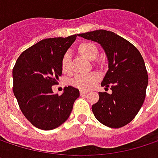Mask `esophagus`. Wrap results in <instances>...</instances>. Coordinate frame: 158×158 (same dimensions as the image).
Wrapping results in <instances>:
<instances>
[{"mask_svg": "<svg viewBox=\"0 0 158 158\" xmlns=\"http://www.w3.org/2000/svg\"><path fill=\"white\" fill-rule=\"evenodd\" d=\"M86 93H88V90H85V89H81V90H80V94H81V95L86 94Z\"/></svg>", "mask_w": 158, "mask_h": 158, "instance_id": "obj_1", "label": "esophagus"}]
</instances>
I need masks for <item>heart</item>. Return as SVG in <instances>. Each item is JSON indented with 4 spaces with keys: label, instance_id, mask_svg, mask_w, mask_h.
<instances>
[{
    "label": "heart",
    "instance_id": "obj_1",
    "mask_svg": "<svg viewBox=\"0 0 158 158\" xmlns=\"http://www.w3.org/2000/svg\"><path fill=\"white\" fill-rule=\"evenodd\" d=\"M79 54L89 60H93L98 56V48L90 42L81 43L78 48ZM71 56L69 52L65 53L61 59V68L64 73H69L71 70ZM99 79L97 73H89V74H77L70 80V83L81 89H88L93 87Z\"/></svg>",
    "mask_w": 158,
    "mask_h": 158
}]
</instances>
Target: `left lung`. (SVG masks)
Listing matches in <instances>:
<instances>
[{
	"instance_id": "obj_1",
	"label": "left lung",
	"mask_w": 158,
	"mask_h": 158,
	"mask_svg": "<svg viewBox=\"0 0 158 158\" xmlns=\"http://www.w3.org/2000/svg\"><path fill=\"white\" fill-rule=\"evenodd\" d=\"M85 39L99 43L105 52L109 69L102 81L111 93L100 92L91 109L96 119L110 128L129 123L138 113L145 99L148 75L138 49L113 32L96 30L79 34Z\"/></svg>"
}]
</instances>
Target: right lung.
Listing matches in <instances>:
<instances>
[{
    "instance_id": "right-lung-1",
    "label": "right lung",
    "mask_w": 158,
    "mask_h": 158,
    "mask_svg": "<svg viewBox=\"0 0 158 158\" xmlns=\"http://www.w3.org/2000/svg\"><path fill=\"white\" fill-rule=\"evenodd\" d=\"M77 35L41 40L24 50L13 69L14 94L25 118L36 128L53 130L69 117L78 89L69 86L58 96L52 90L62 75L61 59Z\"/></svg>"
}]
</instances>
